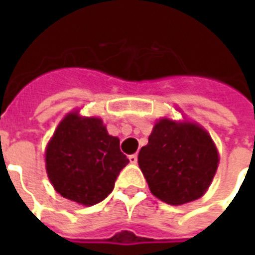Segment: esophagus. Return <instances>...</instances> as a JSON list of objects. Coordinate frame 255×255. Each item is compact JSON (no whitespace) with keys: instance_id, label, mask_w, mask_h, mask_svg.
I'll return each mask as SVG.
<instances>
[{"instance_id":"esophagus-1","label":"esophagus","mask_w":255,"mask_h":255,"mask_svg":"<svg viewBox=\"0 0 255 255\" xmlns=\"http://www.w3.org/2000/svg\"><path fill=\"white\" fill-rule=\"evenodd\" d=\"M128 159H129V163L131 164H136L137 163V155H129L128 156Z\"/></svg>"}]
</instances>
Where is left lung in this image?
<instances>
[{"label": "left lung", "mask_w": 255, "mask_h": 255, "mask_svg": "<svg viewBox=\"0 0 255 255\" xmlns=\"http://www.w3.org/2000/svg\"><path fill=\"white\" fill-rule=\"evenodd\" d=\"M139 167L152 194L170 205L205 193L218 165V152L205 129L163 119L139 152Z\"/></svg>", "instance_id": "1"}]
</instances>
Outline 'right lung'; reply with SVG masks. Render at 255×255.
Returning <instances> with one entry per match:
<instances>
[{
  "label": "right lung",
  "instance_id": "right-lung-1",
  "mask_svg": "<svg viewBox=\"0 0 255 255\" xmlns=\"http://www.w3.org/2000/svg\"><path fill=\"white\" fill-rule=\"evenodd\" d=\"M129 160L120 141L98 118L69 114L46 149V169L54 189L82 205H95L111 193Z\"/></svg>",
  "mask_w": 255,
  "mask_h": 255
}]
</instances>
